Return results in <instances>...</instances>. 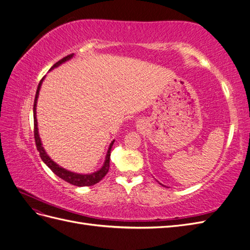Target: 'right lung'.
<instances>
[{"label":"right lung","mask_w":250,"mask_h":250,"mask_svg":"<svg viewBox=\"0 0 250 250\" xmlns=\"http://www.w3.org/2000/svg\"><path fill=\"white\" fill-rule=\"evenodd\" d=\"M73 57V54L67 55L65 57H63L62 59H60L59 62H57L54 65L51 67L52 69H54V67L60 65L62 63H63L66 60H69ZM43 78L41 80L39 86H37V90H36V95H35V99H34V105H33V117H34V139H35V144H36V148L39 150L41 158L42 160V162L46 164L48 167L52 170L53 173H55L58 177H60L62 179H63L66 183H69L71 185L74 186H77V187H89V186H94L95 184L99 183V181L106 175L108 170H109V157H110V151H111V147H112V144L115 141H112L109 145L108 151H107V154H106V158H105V162L103 167L98 170L97 172H94L92 174H77V173H74V172H70L67 171L62 167H59V166L53 162L51 158L49 157V155L47 154L46 151H44L43 147L42 146V144L41 142L40 139V135H39V129H37V120H36V103H37V98H39V94H40V89H41V85H42V82Z\"/></svg>","instance_id":"obj_1"}]
</instances>
